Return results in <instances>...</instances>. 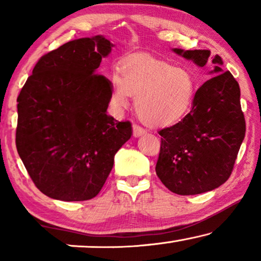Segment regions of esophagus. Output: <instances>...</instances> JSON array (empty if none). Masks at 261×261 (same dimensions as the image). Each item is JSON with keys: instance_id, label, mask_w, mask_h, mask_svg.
Returning a JSON list of instances; mask_svg holds the SVG:
<instances>
[{"instance_id": "1", "label": "esophagus", "mask_w": 261, "mask_h": 261, "mask_svg": "<svg viewBox=\"0 0 261 261\" xmlns=\"http://www.w3.org/2000/svg\"><path fill=\"white\" fill-rule=\"evenodd\" d=\"M146 133V129H144V128L138 126V124H134L133 126V135L135 138H139L141 137V135H144Z\"/></svg>"}]
</instances>
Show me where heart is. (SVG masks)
I'll list each match as a JSON object with an SVG mask.
<instances>
[{"mask_svg": "<svg viewBox=\"0 0 261 261\" xmlns=\"http://www.w3.org/2000/svg\"><path fill=\"white\" fill-rule=\"evenodd\" d=\"M110 78V106L123 112L135 99L140 119L149 126L164 127L179 122L190 113L196 95V80L184 67L151 58H135Z\"/></svg>", "mask_w": 261, "mask_h": 261, "instance_id": "1", "label": "heart"}]
</instances>
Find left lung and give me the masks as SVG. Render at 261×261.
Here are the masks:
<instances>
[{
  "instance_id": "8db88e82",
  "label": "left lung",
  "mask_w": 261,
  "mask_h": 261,
  "mask_svg": "<svg viewBox=\"0 0 261 261\" xmlns=\"http://www.w3.org/2000/svg\"><path fill=\"white\" fill-rule=\"evenodd\" d=\"M198 67L213 64L210 77L196 91L191 112L180 122L159 130L162 146L155 172L170 191L198 195L212 191L229 178L244 141L246 123L240 88L220 56L208 49L172 48Z\"/></svg>"
}]
</instances>
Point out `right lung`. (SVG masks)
<instances>
[{
	"mask_svg": "<svg viewBox=\"0 0 261 261\" xmlns=\"http://www.w3.org/2000/svg\"><path fill=\"white\" fill-rule=\"evenodd\" d=\"M113 47L103 35L66 42L39 59L17 97V153L53 199L94 198L132 137L129 121L107 114L110 82L96 74Z\"/></svg>",
	"mask_w": 261,
	"mask_h": 261,
	"instance_id": "obj_1",
	"label": "right lung"
}]
</instances>
